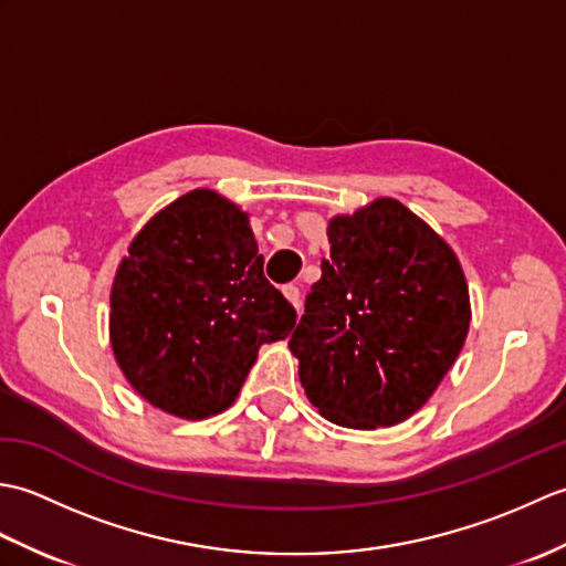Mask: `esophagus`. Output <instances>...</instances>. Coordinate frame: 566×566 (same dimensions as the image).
I'll return each mask as SVG.
<instances>
[{"mask_svg": "<svg viewBox=\"0 0 566 566\" xmlns=\"http://www.w3.org/2000/svg\"><path fill=\"white\" fill-rule=\"evenodd\" d=\"M282 294L286 296V302H290L292 306H302V292H298V286H294V284H286V286H282Z\"/></svg>", "mask_w": 566, "mask_h": 566, "instance_id": "1", "label": "esophagus"}]
</instances>
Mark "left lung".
<instances>
[{
	"label": "left lung",
	"instance_id": "8db88e82",
	"mask_svg": "<svg viewBox=\"0 0 566 566\" xmlns=\"http://www.w3.org/2000/svg\"><path fill=\"white\" fill-rule=\"evenodd\" d=\"M331 258L292 333L302 387L335 426L413 416L460 355L472 311L452 248L396 199L328 223Z\"/></svg>",
	"mask_w": 566,
	"mask_h": 566
}]
</instances>
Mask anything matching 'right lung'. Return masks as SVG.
Wrapping results in <instances>:
<instances>
[{
    "label": "right lung",
    "mask_w": 566,
    "mask_h": 566,
    "mask_svg": "<svg viewBox=\"0 0 566 566\" xmlns=\"http://www.w3.org/2000/svg\"><path fill=\"white\" fill-rule=\"evenodd\" d=\"M262 264L248 213L211 189L143 226L116 270L109 314L114 357L143 399L191 420L235 401L260 345L296 323Z\"/></svg>",
    "instance_id": "add662e5"
}]
</instances>
